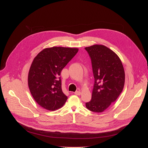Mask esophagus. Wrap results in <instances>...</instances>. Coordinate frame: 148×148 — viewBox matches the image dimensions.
Returning <instances> with one entry per match:
<instances>
[{
	"mask_svg": "<svg viewBox=\"0 0 148 148\" xmlns=\"http://www.w3.org/2000/svg\"><path fill=\"white\" fill-rule=\"evenodd\" d=\"M74 94H75L76 95H80L81 92L80 91H75L74 92Z\"/></svg>",
	"mask_w": 148,
	"mask_h": 148,
	"instance_id": "esophagus-1",
	"label": "esophagus"
}]
</instances>
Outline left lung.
<instances>
[{
	"label": "left lung",
	"mask_w": 148,
	"mask_h": 148,
	"mask_svg": "<svg viewBox=\"0 0 148 148\" xmlns=\"http://www.w3.org/2000/svg\"><path fill=\"white\" fill-rule=\"evenodd\" d=\"M91 60L94 77L92 98L86 103L89 110L100 113L117 99L125 83V72L114 52L103 45L84 48Z\"/></svg>",
	"instance_id": "1"
}]
</instances>
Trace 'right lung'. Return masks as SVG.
<instances>
[{"instance_id":"right-lung-1","label":"right lung","mask_w":148,"mask_h":148,"mask_svg":"<svg viewBox=\"0 0 148 148\" xmlns=\"http://www.w3.org/2000/svg\"><path fill=\"white\" fill-rule=\"evenodd\" d=\"M75 48L53 47L38 54L30 66L28 85L35 101L47 110L64 106L67 97L62 89L60 73L78 52Z\"/></svg>"}]
</instances>
